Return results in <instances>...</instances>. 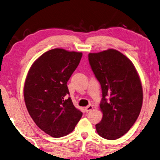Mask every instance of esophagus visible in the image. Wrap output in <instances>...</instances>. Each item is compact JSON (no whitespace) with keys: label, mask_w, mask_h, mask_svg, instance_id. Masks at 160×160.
<instances>
[{"label":"esophagus","mask_w":160,"mask_h":160,"mask_svg":"<svg viewBox=\"0 0 160 160\" xmlns=\"http://www.w3.org/2000/svg\"><path fill=\"white\" fill-rule=\"evenodd\" d=\"M94 109V107H93V106H92V105H88V107H86V111H87V112H90V111H92V110Z\"/></svg>","instance_id":"esophagus-1"}]
</instances>
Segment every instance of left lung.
<instances>
[{"label":"left lung","mask_w":160,"mask_h":160,"mask_svg":"<svg viewBox=\"0 0 160 160\" xmlns=\"http://www.w3.org/2000/svg\"><path fill=\"white\" fill-rule=\"evenodd\" d=\"M88 61L102 90L103 117L96 124L97 132L106 139H117L139 115L143 102L141 79L133 63L116 49L89 53Z\"/></svg>","instance_id":"1"}]
</instances>
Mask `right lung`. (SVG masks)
<instances>
[{"mask_svg":"<svg viewBox=\"0 0 160 160\" xmlns=\"http://www.w3.org/2000/svg\"><path fill=\"white\" fill-rule=\"evenodd\" d=\"M82 52L53 48L39 56L27 73L23 97L32 119L53 137L73 132L82 112L73 104L67 82L77 68Z\"/></svg>","mask_w":160,"mask_h":160,"instance_id":"1","label":"right lung"}]
</instances>
